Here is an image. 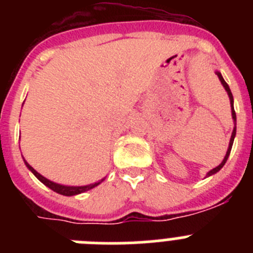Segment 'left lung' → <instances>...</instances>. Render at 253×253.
<instances>
[{
	"mask_svg": "<svg viewBox=\"0 0 253 253\" xmlns=\"http://www.w3.org/2000/svg\"><path fill=\"white\" fill-rule=\"evenodd\" d=\"M216 75H218L219 80H220V82H222V84L224 86L225 91L228 92V96H229V100H231V107H232V116H233V120L234 123H236V111H234V107H233V96H232V92H231V88H229V86L227 84V82L224 81V78L222 77V75L219 72H216ZM234 137H236V124H234V129H233V133H232V137H231V142H229V147H228V151H227V154H225V157L224 160H223V162L219 165L218 167H215V169H213L211 171L208 172V175L207 176H211L214 175V173H216V172L219 171V169H222L223 166L225 165V162H227L228 157H229V153H231V149H232V146H233V140H234Z\"/></svg>",
	"mask_w": 253,
	"mask_h": 253,
	"instance_id": "obj_1",
	"label": "left lung"
}]
</instances>
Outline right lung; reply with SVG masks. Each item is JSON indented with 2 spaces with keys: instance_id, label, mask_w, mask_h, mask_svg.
Wrapping results in <instances>:
<instances>
[{
  "instance_id": "add662e5",
  "label": "right lung",
  "mask_w": 253,
  "mask_h": 253,
  "mask_svg": "<svg viewBox=\"0 0 253 253\" xmlns=\"http://www.w3.org/2000/svg\"><path fill=\"white\" fill-rule=\"evenodd\" d=\"M25 165L28 166V169H30L33 173H34L35 176L38 177V180H40L42 182H43L45 186H48L49 189H51L53 191H55V193L58 194H62V195H66V196H72V195H77V194H81V193H84V191H87V190H91L93 189L95 186H97L99 184H101L102 181H104V178H102L101 181H99V182H96V184H91V185H87V186H63V185H59V184H55V182H51V181H49L48 178L43 177V176L40 175V173H38L37 171H35L33 167L29 165L28 162L25 161Z\"/></svg>"
}]
</instances>
